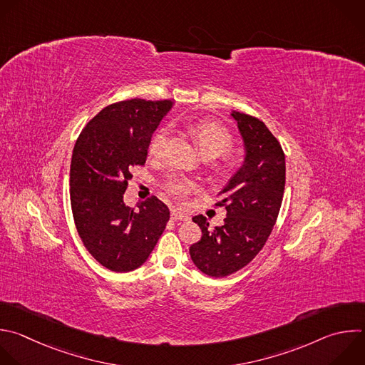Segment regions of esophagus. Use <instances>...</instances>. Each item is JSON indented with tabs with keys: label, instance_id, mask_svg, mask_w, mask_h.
Instances as JSON below:
<instances>
[{
	"label": "esophagus",
	"instance_id": "34e87169",
	"mask_svg": "<svg viewBox=\"0 0 365 365\" xmlns=\"http://www.w3.org/2000/svg\"><path fill=\"white\" fill-rule=\"evenodd\" d=\"M172 219L173 220H183V222H189L190 220V216L185 212H180V210H172Z\"/></svg>",
	"mask_w": 365,
	"mask_h": 365
}]
</instances>
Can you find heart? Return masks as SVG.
Wrapping results in <instances>:
<instances>
[{
  "label": "heart",
  "instance_id": "1",
  "mask_svg": "<svg viewBox=\"0 0 365 365\" xmlns=\"http://www.w3.org/2000/svg\"><path fill=\"white\" fill-rule=\"evenodd\" d=\"M190 132L195 138L196 145L200 149V153L203 156H212V158H217L220 155H223L225 152L229 150V148L232 146V136L230 133L220 126L216 121L212 120H197L190 123ZM168 139V129L162 128L156 132V135L152 138L150 146H149V152L153 156H159L165 148ZM196 187L195 182H192L190 179L182 178V176H170L166 182H165V189L176 196V197H182L186 193L193 192Z\"/></svg>",
  "mask_w": 365,
  "mask_h": 365
}]
</instances>
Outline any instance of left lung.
Returning a JSON list of instances; mask_svg holds the SVG:
<instances>
[{
	"instance_id": "left-lung-1",
	"label": "left lung",
	"mask_w": 365,
	"mask_h": 365,
	"mask_svg": "<svg viewBox=\"0 0 365 365\" xmlns=\"http://www.w3.org/2000/svg\"><path fill=\"white\" fill-rule=\"evenodd\" d=\"M244 142V163L219 192L226 217L213 230L203 215L193 217L202 237L189 248L193 264L213 278L247 267L264 248L277 222L285 189V155L264 121L230 111Z\"/></svg>"
}]
</instances>
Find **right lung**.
<instances>
[{"mask_svg": "<svg viewBox=\"0 0 365 365\" xmlns=\"http://www.w3.org/2000/svg\"><path fill=\"white\" fill-rule=\"evenodd\" d=\"M172 100L132 98L104 107L80 133L70 166L76 227L91 257L113 272L142 267L170 217L152 196L136 207L123 202L132 168L148 159L152 135Z\"/></svg>", "mask_w": 365, "mask_h": 365, "instance_id": "obj_1", "label": "right lung"}]
</instances>
